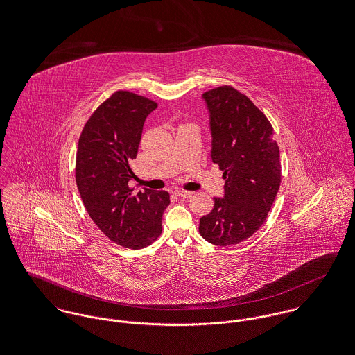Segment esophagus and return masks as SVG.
<instances>
[{"instance_id": "obj_1", "label": "esophagus", "mask_w": 355, "mask_h": 355, "mask_svg": "<svg viewBox=\"0 0 355 355\" xmlns=\"http://www.w3.org/2000/svg\"><path fill=\"white\" fill-rule=\"evenodd\" d=\"M175 196L182 197V198H190L193 196V193L187 191V190H175Z\"/></svg>"}]
</instances>
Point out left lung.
Returning <instances> with one entry per match:
<instances>
[{"instance_id": "left-lung-1", "label": "left lung", "mask_w": 355, "mask_h": 355, "mask_svg": "<svg viewBox=\"0 0 355 355\" xmlns=\"http://www.w3.org/2000/svg\"><path fill=\"white\" fill-rule=\"evenodd\" d=\"M211 135L210 157L224 171V197L200 218V234L214 245H236L259 230L280 187L279 146L266 115L230 85L202 95Z\"/></svg>"}]
</instances>
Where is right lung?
<instances>
[{
  "mask_svg": "<svg viewBox=\"0 0 355 355\" xmlns=\"http://www.w3.org/2000/svg\"><path fill=\"white\" fill-rule=\"evenodd\" d=\"M157 103L118 91L96 108L84 125L76 153V185L92 221L114 243L139 250L162 232V214L170 204L165 190L134 193L131 161L147 115Z\"/></svg>",
  "mask_w": 355,
  "mask_h": 355,
  "instance_id": "1",
  "label": "right lung"
}]
</instances>
